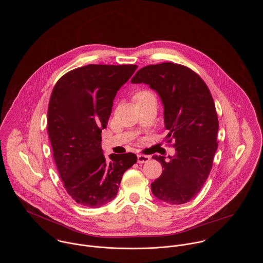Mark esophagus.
<instances>
[{
  "mask_svg": "<svg viewBox=\"0 0 263 263\" xmlns=\"http://www.w3.org/2000/svg\"><path fill=\"white\" fill-rule=\"evenodd\" d=\"M150 160V156H146V155H138V163L139 164H143L146 163Z\"/></svg>",
  "mask_w": 263,
  "mask_h": 263,
  "instance_id": "34e87169",
  "label": "esophagus"
}]
</instances>
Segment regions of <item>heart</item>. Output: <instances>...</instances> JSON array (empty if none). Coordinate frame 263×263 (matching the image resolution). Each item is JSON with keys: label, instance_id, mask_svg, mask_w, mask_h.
<instances>
[{"label": "heart", "instance_id": "b5f03b06", "mask_svg": "<svg viewBox=\"0 0 263 263\" xmlns=\"http://www.w3.org/2000/svg\"><path fill=\"white\" fill-rule=\"evenodd\" d=\"M144 96H152V94H151L149 91H145V90L139 91V92L135 95V100H137V99H139V98H141V97H144Z\"/></svg>", "mask_w": 263, "mask_h": 263}]
</instances>
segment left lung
<instances>
[{
  "label": "left lung",
  "mask_w": 263,
  "mask_h": 263,
  "mask_svg": "<svg viewBox=\"0 0 263 263\" xmlns=\"http://www.w3.org/2000/svg\"><path fill=\"white\" fill-rule=\"evenodd\" d=\"M133 83H145L156 90L164 104L166 143L175 155L162 165V175L151 189L153 194L171 204H183L196 196L206 181L218 149L219 120L213 96L200 76L175 63L150 65L139 70Z\"/></svg>",
  "instance_id": "left-lung-1"
}]
</instances>
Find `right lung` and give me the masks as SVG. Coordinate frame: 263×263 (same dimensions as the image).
Returning <instances> with one entry per match:
<instances>
[{
	"mask_svg": "<svg viewBox=\"0 0 263 263\" xmlns=\"http://www.w3.org/2000/svg\"><path fill=\"white\" fill-rule=\"evenodd\" d=\"M137 65H88L59 79L50 95L47 133L64 187L76 202L100 208L115 198L123 173L137 163L134 153L111 154L101 148L119 88Z\"/></svg>",
	"mask_w": 263,
	"mask_h": 263,
	"instance_id": "right-lung-1",
	"label": "right lung"
}]
</instances>
